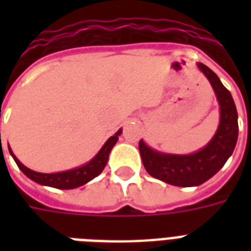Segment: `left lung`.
Listing matches in <instances>:
<instances>
[{"label": "left lung", "instance_id": "1", "mask_svg": "<svg viewBox=\"0 0 251 251\" xmlns=\"http://www.w3.org/2000/svg\"><path fill=\"white\" fill-rule=\"evenodd\" d=\"M198 67L210 80L221 109V121L212 140L192 154L160 153L142 140L138 144L148 174L177 187H195L211 179L226 164L238 140V113L231 94L212 70L203 63H198Z\"/></svg>", "mask_w": 251, "mask_h": 251}]
</instances>
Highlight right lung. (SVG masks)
<instances>
[{
	"label": "right lung",
	"instance_id": "obj_1",
	"mask_svg": "<svg viewBox=\"0 0 251 251\" xmlns=\"http://www.w3.org/2000/svg\"><path fill=\"white\" fill-rule=\"evenodd\" d=\"M121 133H122V129L117 131L114 136L110 137L109 140L104 142L103 147L100 148V151L95 154V157L90 160L87 164H84L79 168L70 169V171H64V172H57V174L35 172V171L26 168L25 165L20 163V160L14 156L10 148H9V152L12 154V157L14 158L16 164L19 165V168L23 171V174L26 175L30 180H33L41 185H48V187H53V188L72 189L86 184L103 171L106 164H107V160H109L110 152L115 145V142L118 141V136H121Z\"/></svg>",
	"mask_w": 251,
	"mask_h": 251
}]
</instances>
